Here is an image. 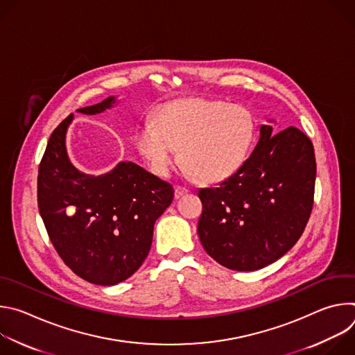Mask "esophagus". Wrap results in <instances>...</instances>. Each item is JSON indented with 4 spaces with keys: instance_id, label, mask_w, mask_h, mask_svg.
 Masks as SVG:
<instances>
[{
    "instance_id": "esophagus-1",
    "label": "esophagus",
    "mask_w": 355,
    "mask_h": 355,
    "mask_svg": "<svg viewBox=\"0 0 355 355\" xmlns=\"http://www.w3.org/2000/svg\"><path fill=\"white\" fill-rule=\"evenodd\" d=\"M185 193H188V189L185 187H180V185L175 187V189H174V196L175 198H181Z\"/></svg>"
}]
</instances>
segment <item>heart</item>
<instances>
[{"label": "heart", "instance_id": "b5f03b06", "mask_svg": "<svg viewBox=\"0 0 355 355\" xmlns=\"http://www.w3.org/2000/svg\"><path fill=\"white\" fill-rule=\"evenodd\" d=\"M252 141L254 121L245 108L204 98L170 101L136 132L139 153L156 175L167 177L180 155L185 174L202 182L234 175Z\"/></svg>", "mask_w": 355, "mask_h": 355}]
</instances>
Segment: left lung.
Instances as JSON below:
<instances>
[{
	"mask_svg": "<svg viewBox=\"0 0 355 355\" xmlns=\"http://www.w3.org/2000/svg\"><path fill=\"white\" fill-rule=\"evenodd\" d=\"M270 123L260 126L254 150L234 175L198 192L204 205L199 240L214 260L234 271H256L286 254L313 207L312 141L295 126L274 135Z\"/></svg>",
	"mask_w": 355,
	"mask_h": 355,
	"instance_id": "left-lung-1",
	"label": "left lung"
}]
</instances>
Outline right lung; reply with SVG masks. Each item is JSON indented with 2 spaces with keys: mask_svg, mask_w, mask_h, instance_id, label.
<instances>
[{
  "mask_svg": "<svg viewBox=\"0 0 355 355\" xmlns=\"http://www.w3.org/2000/svg\"><path fill=\"white\" fill-rule=\"evenodd\" d=\"M116 96L80 108L96 115ZM73 115L52 133L39 166V212L59 256L74 274L95 285H116L146 260L156 220L170 207L174 188L132 162L91 175L70 160L66 135Z\"/></svg>",
  "mask_w": 355,
  "mask_h": 355,
  "instance_id": "1",
  "label": "right lung"
}]
</instances>
